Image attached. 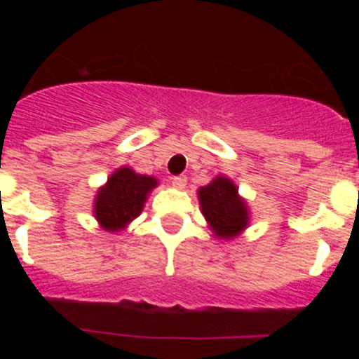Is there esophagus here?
Listing matches in <instances>:
<instances>
[{"label": "esophagus", "instance_id": "34e87169", "mask_svg": "<svg viewBox=\"0 0 359 359\" xmlns=\"http://www.w3.org/2000/svg\"><path fill=\"white\" fill-rule=\"evenodd\" d=\"M172 184H173V187H177V189L182 191L184 187L187 186V179H186V177H173Z\"/></svg>", "mask_w": 359, "mask_h": 359}]
</instances>
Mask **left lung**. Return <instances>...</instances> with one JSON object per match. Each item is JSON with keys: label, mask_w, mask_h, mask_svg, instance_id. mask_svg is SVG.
Listing matches in <instances>:
<instances>
[{"label": "left lung", "mask_w": 359, "mask_h": 359, "mask_svg": "<svg viewBox=\"0 0 359 359\" xmlns=\"http://www.w3.org/2000/svg\"><path fill=\"white\" fill-rule=\"evenodd\" d=\"M198 201L208 229L219 240H234L250 226L248 203L229 177L217 175L212 182L200 187Z\"/></svg>", "instance_id": "8db88e82"}]
</instances>
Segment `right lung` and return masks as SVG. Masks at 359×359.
Instances as JSON below:
<instances>
[{"label": "right lung", "mask_w": 359, "mask_h": 359, "mask_svg": "<svg viewBox=\"0 0 359 359\" xmlns=\"http://www.w3.org/2000/svg\"><path fill=\"white\" fill-rule=\"evenodd\" d=\"M158 184L156 177L140 175L130 166L114 170L97 191L93 217L107 233L125 231L142 213L147 196Z\"/></svg>", "instance_id": "1"}]
</instances>
